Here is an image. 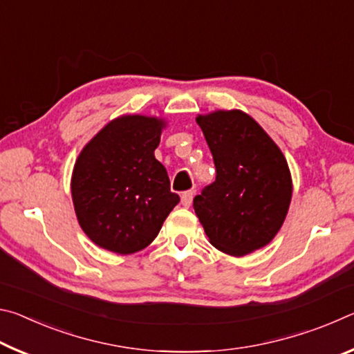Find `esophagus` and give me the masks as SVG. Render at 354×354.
I'll use <instances>...</instances> for the list:
<instances>
[{
  "label": "esophagus",
  "mask_w": 354,
  "mask_h": 354,
  "mask_svg": "<svg viewBox=\"0 0 354 354\" xmlns=\"http://www.w3.org/2000/svg\"><path fill=\"white\" fill-rule=\"evenodd\" d=\"M192 200H194V190H187L181 195V205L184 207H189L192 205Z\"/></svg>",
  "instance_id": "34e87169"
}]
</instances>
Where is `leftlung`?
I'll use <instances>...</instances> for the list:
<instances>
[{"label": "left lung", "mask_w": 354, "mask_h": 354, "mask_svg": "<svg viewBox=\"0 0 354 354\" xmlns=\"http://www.w3.org/2000/svg\"><path fill=\"white\" fill-rule=\"evenodd\" d=\"M211 149L217 176L194 200L215 248L253 253L273 241L292 200V176L279 147L253 117L239 109L195 118Z\"/></svg>", "instance_id": "left-lung-1"}]
</instances>
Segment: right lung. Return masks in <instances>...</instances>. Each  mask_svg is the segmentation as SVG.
Segmentation results:
<instances>
[{"label":"right lung","mask_w":354,"mask_h":354,"mask_svg":"<svg viewBox=\"0 0 354 354\" xmlns=\"http://www.w3.org/2000/svg\"><path fill=\"white\" fill-rule=\"evenodd\" d=\"M167 122L128 113L111 120L77 156L71 198L91 241L117 254L147 248L179 203L154 149Z\"/></svg>","instance_id":"add662e5"}]
</instances>
